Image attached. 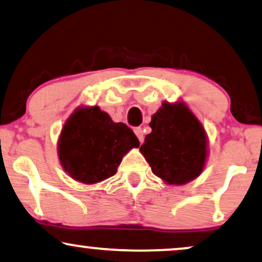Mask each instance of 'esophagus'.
<instances>
[{
	"mask_svg": "<svg viewBox=\"0 0 262 262\" xmlns=\"http://www.w3.org/2000/svg\"><path fill=\"white\" fill-rule=\"evenodd\" d=\"M134 133L138 137L139 141H140V142L144 141V133H142V129L141 128H135L134 129Z\"/></svg>",
	"mask_w": 262,
	"mask_h": 262,
	"instance_id": "1",
	"label": "esophagus"
}]
</instances>
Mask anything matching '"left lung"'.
Instances as JSON below:
<instances>
[{
    "label": "left lung",
    "mask_w": 262,
    "mask_h": 262,
    "mask_svg": "<svg viewBox=\"0 0 262 262\" xmlns=\"http://www.w3.org/2000/svg\"><path fill=\"white\" fill-rule=\"evenodd\" d=\"M140 152L152 173L167 185L180 186L200 177L208 158V137L184 101H163L152 115Z\"/></svg>",
    "instance_id": "obj_1"
}]
</instances>
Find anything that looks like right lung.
<instances>
[{"instance_id": "obj_1", "label": "right lung", "mask_w": 262, "mask_h": 262, "mask_svg": "<svg viewBox=\"0 0 262 262\" xmlns=\"http://www.w3.org/2000/svg\"><path fill=\"white\" fill-rule=\"evenodd\" d=\"M139 145L124 123H116L99 106L81 105L62 125L58 157L69 177L94 185L115 175L123 156Z\"/></svg>"}]
</instances>
